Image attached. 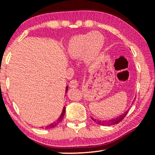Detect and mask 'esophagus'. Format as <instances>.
I'll return each instance as SVG.
<instances>
[{
  "instance_id": "34e87169",
  "label": "esophagus",
  "mask_w": 155,
  "mask_h": 155,
  "mask_svg": "<svg viewBox=\"0 0 155 155\" xmlns=\"http://www.w3.org/2000/svg\"><path fill=\"white\" fill-rule=\"evenodd\" d=\"M78 81H77V80H72L71 81H70V84H69V85H70V87H77V86H78Z\"/></svg>"
}]
</instances>
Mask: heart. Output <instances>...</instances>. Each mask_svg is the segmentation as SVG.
Instances as JSON below:
<instances>
[{
	"mask_svg": "<svg viewBox=\"0 0 155 155\" xmlns=\"http://www.w3.org/2000/svg\"><path fill=\"white\" fill-rule=\"evenodd\" d=\"M104 42L103 35L96 31L76 35L68 43L67 54L74 59L83 56L86 62H90L98 55Z\"/></svg>",
	"mask_w": 155,
	"mask_h": 155,
	"instance_id": "heart-1",
	"label": "heart"
}]
</instances>
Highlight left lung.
<instances>
[{"mask_svg": "<svg viewBox=\"0 0 155 155\" xmlns=\"http://www.w3.org/2000/svg\"><path fill=\"white\" fill-rule=\"evenodd\" d=\"M128 112V111H127V112L124 113V114L120 115L119 117H117L114 119L110 120H95L94 118H91V119H92L94 122H96L98 124L103 125V126H111V125L118 124L120 122H121L122 120L126 117V115H127Z\"/></svg>", "mask_w": 155, "mask_h": 155, "instance_id": "8db88e82", "label": "left lung"}]
</instances>
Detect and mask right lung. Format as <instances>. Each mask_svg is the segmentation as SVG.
Wrapping results in <instances>:
<instances>
[{
    "mask_svg": "<svg viewBox=\"0 0 155 155\" xmlns=\"http://www.w3.org/2000/svg\"><path fill=\"white\" fill-rule=\"evenodd\" d=\"M68 90V87H65V92H67V91ZM65 107H64V109H63V111H62V114L61 115H60V117H59V119L57 120V121L54 122V123H52V124H50L48 126H47V127H45L44 128H47V129H49V128H54V127H56V126L59 124V122H61L62 121L63 118H64V114H65ZM43 128V127H42Z\"/></svg>",
    "mask_w": 155,
    "mask_h": 155,
    "instance_id": "obj_1",
    "label": "right lung"
}]
</instances>
